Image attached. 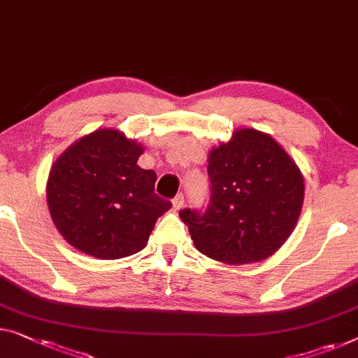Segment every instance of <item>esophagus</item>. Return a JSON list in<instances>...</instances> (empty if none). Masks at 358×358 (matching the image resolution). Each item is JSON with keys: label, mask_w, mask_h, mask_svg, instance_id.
<instances>
[{"label": "esophagus", "mask_w": 358, "mask_h": 358, "mask_svg": "<svg viewBox=\"0 0 358 358\" xmlns=\"http://www.w3.org/2000/svg\"><path fill=\"white\" fill-rule=\"evenodd\" d=\"M183 204H185V196L183 194H177L173 197V201H172V206H173V209L175 210H180L181 207H183Z\"/></svg>", "instance_id": "1"}]
</instances>
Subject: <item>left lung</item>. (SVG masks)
<instances>
[{
  "instance_id": "left-lung-1",
  "label": "left lung",
  "mask_w": 358,
  "mask_h": 358,
  "mask_svg": "<svg viewBox=\"0 0 358 358\" xmlns=\"http://www.w3.org/2000/svg\"><path fill=\"white\" fill-rule=\"evenodd\" d=\"M207 173L206 210H180L196 249L231 265L275 254L294 230L303 202V177L285 149L266 133L241 128L212 148Z\"/></svg>"
}]
</instances>
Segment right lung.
Masks as SVG:
<instances>
[{
	"label": "right lung",
	"mask_w": 358,
	"mask_h": 358,
	"mask_svg": "<svg viewBox=\"0 0 358 358\" xmlns=\"http://www.w3.org/2000/svg\"><path fill=\"white\" fill-rule=\"evenodd\" d=\"M143 146L112 128L80 138L52 164L48 209L62 238L96 259H122L146 246L172 202L154 193L157 175L138 165Z\"/></svg>",
	"instance_id": "add662e5"
}]
</instances>
